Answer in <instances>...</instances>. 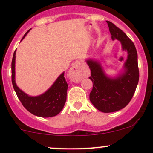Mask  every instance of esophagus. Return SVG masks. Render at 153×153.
Instances as JSON below:
<instances>
[{
	"label": "esophagus",
	"instance_id": "obj_1",
	"mask_svg": "<svg viewBox=\"0 0 153 153\" xmlns=\"http://www.w3.org/2000/svg\"><path fill=\"white\" fill-rule=\"evenodd\" d=\"M70 78L75 82L81 81L83 78V72H82V65L80 62H75L69 71Z\"/></svg>",
	"mask_w": 153,
	"mask_h": 153
}]
</instances>
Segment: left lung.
<instances>
[{
  "label": "left lung",
  "mask_w": 153,
  "mask_h": 153,
  "mask_svg": "<svg viewBox=\"0 0 153 153\" xmlns=\"http://www.w3.org/2000/svg\"><path fill=\"white\" fill-rule=\"evenodd\" d=\"M106 22L112 39L119 40L123 50L128 52L124 73L116 78H110L106 76L97 61L88 59L87 63L91 71L89 78L93 82V89L89 96L91 102L98 110L110 113L122 109L129 103L136 90L140 74L137 52L134 43L113 23Z\"/></svg>",
  "instance_id": "left-lung-1"
}]
</instances>
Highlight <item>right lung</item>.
<instances>
[{
	"label": "right lung",
	"instance_id": "add662e5",
	"mask_svg": "<svg viewBox=\"0 0 153 153\" xmlns=\"http://www.w3.org/2000/svg\"><path fill=\"white\" fill-rule=\"evenodd\" d=\"M29 30L24 34L22 39ZM16 50L11 62L12 84L22 105L30 113L37 117H52L57 115L64 107L67 98L68 84L64 77V73L59 75L53 85L45 94L35 97L28 96L19 88L15 82Z\"/></svg>",
	"mask_w": 153,
	"mask_h": 153
}]
</instances>
